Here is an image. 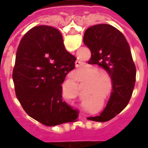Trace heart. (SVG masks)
<instances>
[{
	"label": "heart",
	"instance_id": "1",
	"mask_svg": "<svg viewBox=\"0 0 148 148\" xmlns=\"http://www.w3.org/2000/svg\"><path fill=\"white\" fill-rule=\"evenodd\" d=\"M100 71L98 69H97L93 66H89L86 68V74H89L90 77H93L89 82V85L91 86L90 87V90L88 91L87 96L89 97H92L94 96H101L106 93V89H107V84H106V80L107 83L109 85V87L110 88L111 86V81L109 76H107V74L104 73L99 74ZM95 77H93V76ZM76 79L73 78V82L74 83L76 82Z\"/></svg>",
	"mask_w": 148,
	"mask_h": 148
}]
</instances>
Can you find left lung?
I'll list each match as a JSON object with an SVG mask.
<instances>
[{
	"mask_svg": "<svg viewBox=\"0 0 148 148\" xmlns=\"http://www.w3.org/2000/svg\"><path fill=\"white\" fill-rule=\"evenodd\" d=\"M91 51L88 63L104 68L112 82V92L104 111L90 121L105 122L125 108L132 94L136 69L131 49L123 34L110 24H97L87 28L83 38Z\"/></svg>",
	"mask_w": 148,
	"mask_h": 148,
	"instance_id": "obj_1",
	"label": "left lung"
}]
</instances>
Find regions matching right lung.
Returning a JSON list of instances; mask_svg holds the SVG:
<instances>
[{
  "mask_svg": "<svg viewBox=\"0 0 148 148\" xmlns=\"http://www.w3.org/2000/svg\"><path fill=\"white\" fill-rule=\"evenodd\" d=\"M75 60L55 27L36 26L24 35L16 51L12 78L16 95L28 116L47 126L77 118V110L62 98V84L75 67Z\"/></svg>",
  "mask_w": 148,
  "mask_h": 148,
  "instance_id": "obj_1",
  "label": "right lung"
}]
</instances>
